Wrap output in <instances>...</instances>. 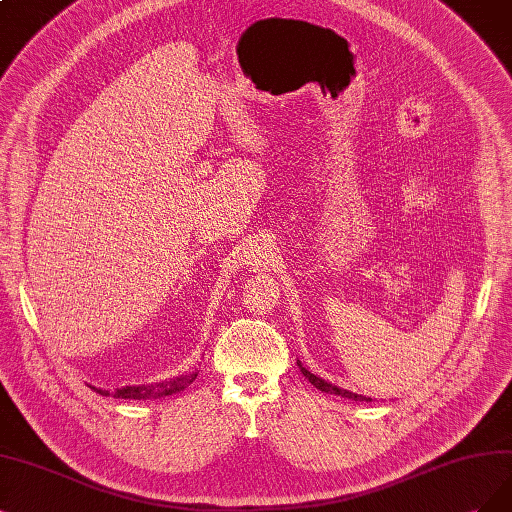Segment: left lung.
I'll list each match as a JSON object with an SVG mask.
<instances>
[{
	"label": "left lung",
	"instance_id": "obj_1",
	"mask_svg": "<svg viewBox=\"0 0 512 512\" xmlns=\"http://www.w3.org/2000/svg\"><path fill=\"white\" fill-rule=\"evenodd\" d=\"M299 365V369H301V373H304L306 377H308V382L312 384V386H316L318 390H323V392H327V394H337V396H346V399H352V401H371V399H367V396H363V394H354V392H350V390H342V388H337V386H333V384H329V382H325L323 377H316L314 373H310L304 365L301 363H297Z\"/></svg>",
	"mask_w": 512,
	"mask_h": 512
}]
</instances>
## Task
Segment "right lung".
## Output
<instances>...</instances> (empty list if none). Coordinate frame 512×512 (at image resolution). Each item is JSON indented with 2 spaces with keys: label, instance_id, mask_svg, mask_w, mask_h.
<instances>
[{
  "label": "right lung",
  "instance_id": "obj_1",
  "mask_svg": "<svg viewBox=\"0 0 512 512\" xmlns=\"http://www.w3.org/2000/svg\"><path fill=\"white\" fill-rule=\"evenodd\" d=\"M198 377L196 371H189L185 375L173 377V380L168 382H160V384H143V386H124L118 388L116 392H109L103 388H94L99 394L103 396H113V399H135V401H145V399H160V396H168V394H175L185 390L189 384H192Z\"/></svg>",
  "mask_w": 512,
  "mask_h": 512
}]
</instances>
